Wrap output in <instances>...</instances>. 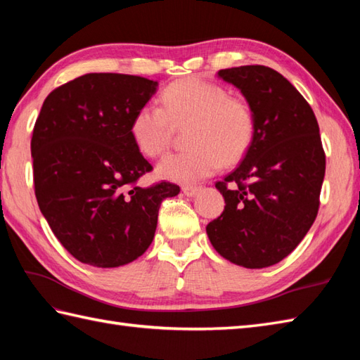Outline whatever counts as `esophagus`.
<instances>
[{"instance_id": "obj_1", "label": "esophagus", "mask_w": 360, "mask_h": 360, "mask_svg": "<svg viewBox=\"0 0 360 360\" xmlns=\"http://www.w3.org/2000/svg\"><path fill=\"white\" fill-rule=\"evenodd\" d=\"M200 190H201V187H196V186H184L182 187V193L188 198H192V196H196L198 193H200Z\"/></svg>"}]
</instances>
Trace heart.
<instances>
[{
	"mask_svg": "<svg viewBox=\"0 0 360 360\" xmlns=\"http://www.w3.org/2000/svg\"><path fill=\"white\" fill-rule=\"evenodd\" d=\"M160 108L145 105L136 111L129 134L142 155L158 158L168 148L176 128L187 127L190 148L165 156L158 176L195 184L221 165L240 162L255 134V116L243 98L229 96L218 83L186 79L172 83L159 97Z\"/></svg>",
	"mask_w": 360,
	"mask_h": 360,
	"instance_id": "obj_1",
	"label": "heart"
}]
</instances>
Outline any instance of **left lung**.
Segmentation results:
<instances>
[{
    "label": "left lung",
    "instance_id": "obj_1",
    "mask_svg": "<svg viewBox=\"0 0 360 360\" xmlns=\"http://www.w3.org/2000/svg\"><path fill=\"white\" fill-rule=\"evenodd\" d=\"M218 77L241 91L255 134L243 162L215 184L226 205L205 231L221 257L262 269L288 257L314 223L325 151L314 111L280 72L250 65Z\"/></svg>",
    "mask_w": 360,
    "mask_h": 360
}]
</instances>
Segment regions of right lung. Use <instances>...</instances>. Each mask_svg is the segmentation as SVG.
I'll list each match as a JSON object with an SVG mask.
<instances>
[{"label":"right lung","mask_w":360,"mask_h":360,"mask_svg":"<svg viewBox=\"0 0 360 360\" xmlns=\"http://www.w3.org/2000/svg\"><path fill=\"white\" fill-rule=\"evenodd\" d=\"M156 89L137 75L93 72L53 89L41 106L30 141L37 202L82 263L134 262L155 238L160 202L179 193L165 181L137 186L153 167L129 125Z\"/></svg>","instance_id":"add662e5"}]
</instances>
